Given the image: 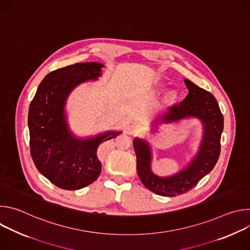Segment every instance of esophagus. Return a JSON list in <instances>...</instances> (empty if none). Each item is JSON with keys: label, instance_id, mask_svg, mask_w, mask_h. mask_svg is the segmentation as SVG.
I'll use <instances>...</instances> for the list:
<instances>
[{"label": "esophagus", "instance_id": "obj_1", "mask_svg": "<svg viewBox=\"0 0 250 250\" xmlns=\"http://www.w3.org/2000/svg\"><path fill=\"white\" fill-rule=\"evenodd\" d=\"M136 128H137L136 125H135L133 122H129V123L126 125V128H125V130H126V132H127V133L132 134V133H134V132L136 131Z\"/></svg>", "mask_w": 250, "mask_h": 250}]
</instances>
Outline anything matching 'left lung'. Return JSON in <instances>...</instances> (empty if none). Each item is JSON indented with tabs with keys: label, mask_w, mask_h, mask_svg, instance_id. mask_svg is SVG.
Returning a JSON list of instances; mask_svg holds the SVG:
<instances>
[{
	"label": "left lung",
	"mask_w": 250,
	"mask_h": 250,
	"mask_svg": "<svg viewBox=\"0 0 250 250\" xmlns=\"http://www.w3.org/2000/svg\"><path fill=\"white\" fill-rule=\"evenodd\" d=\"M184 82L189 91L187 97L181 103L169 106L153 125L171 124L186 118H196L202 122L203 138L191 163L172 176H157L151 171L152 155L148 142L139 137L133 139L140 181L151 192L165 197H175L190 191L215 167L221 153L224 117L216 98L188 79Z\"/></svg>",
	"instance_id": "obj_1"
}]
</instances>
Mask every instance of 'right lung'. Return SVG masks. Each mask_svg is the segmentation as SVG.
Wrapping results in <instances>:
<instances>
[{
	"mask_svg": "<svg viewBox=\"0 0 250 250\" xmlns=\"http://www.w3.org/2000/svg\"><path fill=\"white\" fill-rule=\"evenodd\" d=\"M103 67L99 62H83L54 70L42 81L30 102L27 123L32 160L61 189L79 190L92 184L102 170L99 146L122 132L104 131L79 138L67 124L65 104L69 94L81 83L97 80Z\"/></svg>",
	"mask_w": 250,
	"mask_h": 250,
	"instance_id": "add662e5",
	"label": "right lung"
}]
</instances>
